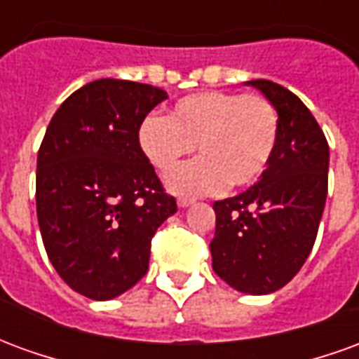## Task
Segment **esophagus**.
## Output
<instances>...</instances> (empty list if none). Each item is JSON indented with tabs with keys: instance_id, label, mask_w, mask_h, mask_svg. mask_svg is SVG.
<instances>
[{
	"instance_id": "esophagus-1",
	"label": "esophagus",
	"mask_w": 359,
	"mask_h": 359,
	"mask_svg": "<svg viewBox=\"0 0 359 359\" xmlns=\"http://www.w3.org/2000/svg\"><path fill=\"white\" fill-rule=\"evenodd\" d=\"M190 203H194V198H188V196H182V198H179L180 208H187V205H190Z\"/></svg>"
}]
</instances>
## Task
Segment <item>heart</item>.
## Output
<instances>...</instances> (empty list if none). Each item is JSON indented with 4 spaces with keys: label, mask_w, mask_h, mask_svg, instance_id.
I'll return each mask as SVG.
<instances>
[{
    "label": "heart",
    "mask_w": 359,
    "mask_h": 359,
    "mask_svg": "<svg viewBox=\"0 0 359 359\" xmlns=\"http://www.w3.org/2000/svg\"><path fill=\"white\" fill-rule=\"evenodd\" d=\"M277 140L278 113L265 95L221 90L184 95L169 117L149 115L138 128L140 149L163 175L198 144L203 159L169 177V187L182 194L252 187L267 169Z\"/></svg>",
    "instance_id": "obj_1"
}]
</instances>
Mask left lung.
<instances>
[{"label":"left lung","instance_id":"1","mask_svg":"<svg viewBox=\"0 0 359 359\" xmlns=\"http://www.w3.org/2000/svg\"><path fill=\"white\" fill-rule=\"evenodd\" d=\"M278 113V140L254 187L213 202V271L246 294L290 283L316 244L329 182V144L298 95L277 82H250Z\"/></svg>","mask_w":359,"mask_h":359}]
</instances>
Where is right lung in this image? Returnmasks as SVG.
I'll return each instance as SVG.
<instances>
[{"label": "right lung", "instance_id": "add662e5", "mask_svg": "<svg viewBox=\"0 0 359 359\" xmlns=\"http://www.w3.org/2000/svg\"><path fill=\"white\" fill-rule=\"evenodd\" d=\"M167 92L100 79L51 117L38 149L36 213L59 277L92 300L126 292L148 271L151 238L177 211L138 144Z\"/></svg>", "mask_w": 359, "mask_h": 359}]
</instances>
